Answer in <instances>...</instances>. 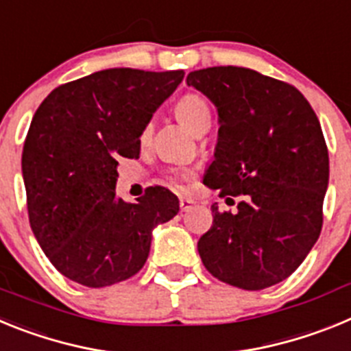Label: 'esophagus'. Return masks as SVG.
<instances>
[{
  "label": "esophagus",
  "instance_id": "esophagus-1",
  "mask_svg": "<svg viewBox=\"0 0 351 351\" xmlns=\"http://www.w3.org/2000/svg\"><path fill=\"white\" fill-rule=\"evenodd\" d=\"M195 206V200H191V198L188 197H181L179 198V207H181L182 213H188V210L193 209Z\"/></svg>",
  "mask_w": 351,
  "mask_h": 351
}]
</instances>
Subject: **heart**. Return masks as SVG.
<instances>
[{
	"instance_id": "obj_1",
	"label": "heart",
	"mask_w": 351,
	"mask_h": 351,
	"mask_svg": "<svg viewBox=\"0 0 351 351\" xmlns=\"http://www.w3.org/2000/svg\"><path fill=\"white\" fill-rule=\"evenodd\" d=\"M176 110V116L181 121V125L184 126L186 130L193 132L198 125L202 123H209L210 121V110L207 101L204 100L200 95H195V93H190V95H184L182 98H179V101L173 107ZM149 133V128L144 130V137ZM188 178V173L181 172V170H172L169 173V179L172 182L182 181V179Z\"/></svg>"
}]
</instances>
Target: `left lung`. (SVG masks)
Segmentation results:
<instances>
[{
    "instance_id": "obj_1",
    "label": "left lung",
    "mask_w": 351,
    "mask_h": 351,
    "mask_svg": "<svg viewBox=\"0 0 351 351\" xmlns=\"http://www.w3.org/2000/svg\"><path fill=\"white\" fill-rule=\"evenodd\" d=\"M186 82L202 91L219 116L204 184L223 198L243 197L235 214L210 207L214 219L198 241L200 258L232 287L278 285L320 237L328 184L320 121L299 89L250 68H204Z\"/></svg>"
}]
</instances>
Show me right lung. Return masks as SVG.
Returning a JSON list of instances; mask_svg holds the SVG:
<instances>
[{
	"mask_svg": "<svg viewBox=\"0 0 351 351\" xmlns=\"http://www.w3.org/2000/svg\"><path fill=\"white\" fill-rule=\"evenodd\" d=\"M184 71L110 68L61 84L42 101L23 149L31 230L51 263L89 288L144 267L151 232L179 210L151 186L137 202L116 197L117 158H138L141 135Z\"/></svg>",
	"mask_w": 351,
	"mask_h": 351,
	"instance_id": "add662e5",
	"label": "right lung"
}]
</instances>
